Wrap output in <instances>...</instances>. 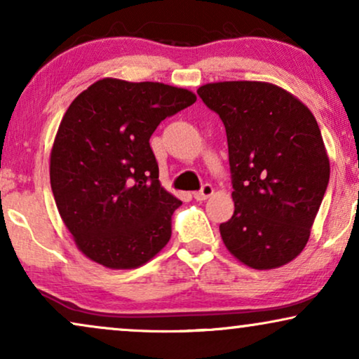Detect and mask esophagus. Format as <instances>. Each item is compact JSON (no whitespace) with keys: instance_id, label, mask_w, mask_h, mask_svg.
<instances>
[{"instance_id":"esophagus-1","label":"esophagus","mask_w":359,"mask_h":359,"mask_svg":"<svg viewBox=\"0 0 359 359\" xmlns=\"http://www.w3.org/2000/svg\"><path fill=\"white\" fill-rule=\"evenodd\" d=\"M214 194V188L210 184H204L203 188H201V191H196L194 193V199L196 201H205L208 198H210V196Z\"/></svg>"}]
</instances>
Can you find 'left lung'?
Listing matches in <instances>:
<instances>
[{"mask_svg": "<svg viewBox=\"0 0 359 359\" xmlns=\"http://www.w3.org/2000/svg\"><path fill=\"white\" fill-rule=\"evenodd\" d=\"M198 95L225 126L235 212L220 224L225 248L253 269L299 257L330 178L316 117L268 81H217Z\"/></svg>", "mask_w": 359, "mask_h": 359, "instance_id": "obj_1", "label": "left lung"}]
</instances>
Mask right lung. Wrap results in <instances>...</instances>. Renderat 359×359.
<instances>
[{
	"label": "right lung",
	"instance_id": "add662e5",
	"mask_svg": "<svg viewBox=\"0 0 359 359\" xmlns=\"http://www.w3.org/2000/svg\"><path fill=\"white\" fill-rule=\"evenodd\" d=\"M194 101L184 88L102 78L68 106L50 151V186L63 224L91 262L134 269L170 242L181 201L161 186L149 140Z\"/></svg>",
	"mask_w": 359,
	"mask_h": 359
}]
</instances>
